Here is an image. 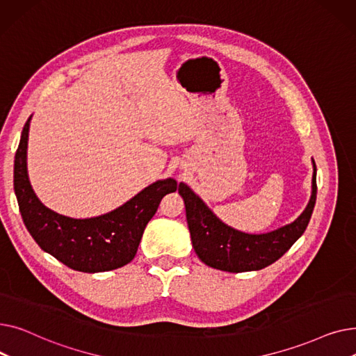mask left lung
Wrapping results in <instances>:
<instances>
[{"instance_id":"8db88e82","label":"left lung","mask_w":356,"mask_h":356,"mask_svg":"<svg viewBox=\"0 0 356 356\" xmlns=\"http://www.w3.org/2000/svg\"><path fill=\"white\" fill-rule=\"evenodd\" d=\"M313 167V191L305 212L293 223L261 235L244 234L225 225L188 184L180 183L179 195L184 200L186 219L197 257L207 266L228 273L261 270L282 258L303 235L312 218L317 192L314 161Z\"/></svg>"}]
</instances>
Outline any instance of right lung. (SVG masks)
Segmentation results:
<instances>
[{
  "label": "right lung",
  "mask_w": 356,
  "mask_h": 356,
  "mask_svg": "<svg viewBox=\"0 0 356 356\" xmlns=\"http://www.w3.org/2000/svg\"><path fill=\"white\" fill-rule=\"evenodd\" d=\"M27 120L14 160V192L24 225L39 247L72 270L102 273L128 264L137 254L148 220L167 193L177 191L173 179L159 180L118 209L102 216L73 219L56 213L37 199L27 176Z\"/></svg>",
  "instance_id": "right-lung-1"
}]
</instances>
